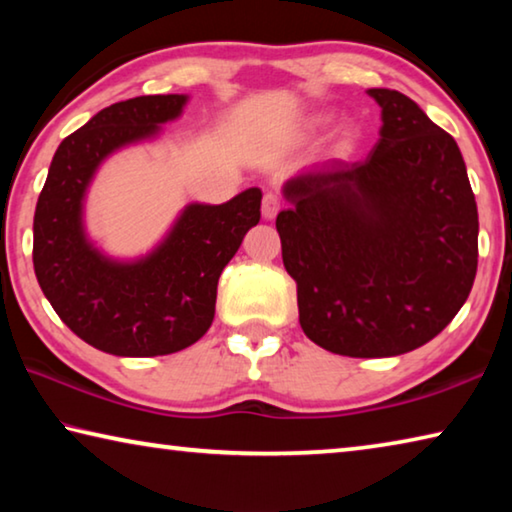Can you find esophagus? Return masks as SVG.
<instances>
[{
  "label": "esophagus",
  "mask_w": 512,
  "mask_h": 512,
  "mask_svg": "<svg viewBox=\"0 0 512 512\" xmlns=\"http://www.w3.org/2000/svg\"><path fill=\"white\" fill-rule=\"evenodd\" d=\"M280 207H282V198H280V194H275V192H266L264 194V201H262V214H264V219H273V216L280 212Z\"/></svg>",
  "instance_id": "1"
}]
</instances>
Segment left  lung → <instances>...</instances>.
I'll use <instances>...</instances> for the list:
<instances>
[{"label": "left lung", "mask_w": 512, "mask_h": 512, "mask_svg": "<svg viewBox=\"0 0 512 512\" xmlns=\"http://www.w3.org/2000/svg\"><path fill=\"white\" fill-rule=\"evenodd\" d=\"M379 142L284 187L282 262L300 327L343 357H395L452 323L474 284L479 214L454 137L402 92L372 88Z\"/></svg>", "instance_id": "1"}]
</instances>
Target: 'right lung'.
Wrapping results in <instances>:
<instances>
[{"label":"right lung","instance_id":"obj_1","mask_svg":"<svg viewBox=\"0 0 512 512\" xmlns=\"http://www.w3.org/2000/svg\"><path fill=\"white\" fill-rule=\"evenodd\" d=\"M185 101L149 94L97 112L60 142L36 205L33 268L42 293L79 339L117 357H158L201 339L223 268L262 216L257 187L223 205H189L167 241L137 264L108 262L85 241L81 201L94 169L178 117Z\"/></svg>","mask_w":512,"mask_h":512}]
</instances>
